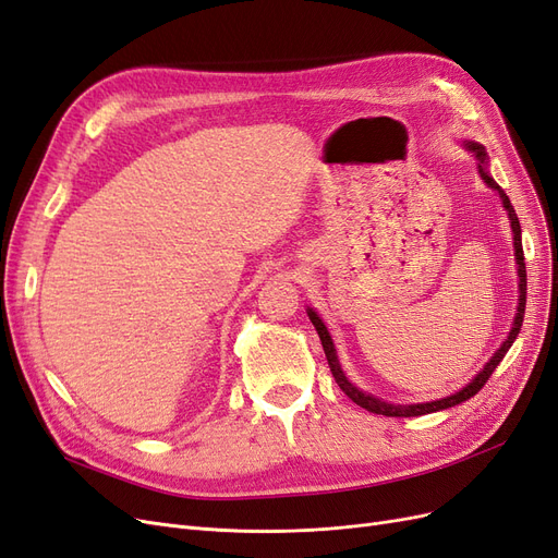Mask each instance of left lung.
Returning <instances> with one entry per match:
<instances>
[{"mask_svg": "<svg viewBox=\"0 0 558 558\" xmlns=\"http://www.w3.org/2000/svg\"><path fill=\"white\" fill-rule=\"evenodd\" d=\"M463 146H465V150H471L473 157L477 159V173H480L482 181L487 183L492 190H496V194L500 196L502 208H506V213H508L510 227H512V233H514L512 241H514V262H517V276H519V282H517V284H519V303H517V313H514L512 329H510L508 338L500 343V348L494 352V356L489 359L487 364H484V368L473 377V380H471L469 385L461 387V389L454 391V393H449V397H445V399H438V401L401 405V403H387V401H383V399H377V397H373V393H366V391H362V389L354 387V385L350 383V377L345 375V371L340 368L338 354H336V345H333V340H331V336H329L327 325H325V322H322V317H319L313 308H305V313H308V317H311V322H313L315 331L319 333L322 348H325L327 362H329V368H331V373H333V377H336L338 387L343 389L356 405H362V408L368 410V412H375V415H385V417H420V415H428V412L447 410V408H452V405H459V403H463V401H469L471 397H475V393L484 387V383L489 380V375H492V373L496 371V366L502 362V356L508 354V350H510L512 343H514L517 333L521 331V322H524V311H526V264H524V250H521V227H519V218H517V213H514V208H512V204H510V199H508V194L500 190V185L494 181L492 173H489V161H487V150H484V146H480V143H475V141H463Z\"/></svg>", "mask_w": 558, "mask_h": 558, "instance_id": "1", "label": "left lung"}]
</instances>
